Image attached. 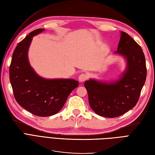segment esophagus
I'll list each match as a JSON object with an SVG mask.
<instances>
[{
	"label": "esophagus",
	"instance_id": "34e87169",
	"mask_svg": "<svg viewBox=\"0 0 155 155\" xmlns=\"http://www.w3.org/2000/svg\"><path fill=\"white\" fill-rule=\"evenodd\" d=\"M87 79V76L85 74H81L79 75V76L78 78L79 79V82H83L85 81L86 79Z\"/></svg>",
	"mask_w": 155,
	"mask_h": 155
}]
</instances>
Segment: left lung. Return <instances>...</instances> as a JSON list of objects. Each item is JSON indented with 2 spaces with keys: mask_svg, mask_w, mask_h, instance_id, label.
I'll return each instance as SVG.
<instances>
[{
  "mask_svg": "<svg viewBox=\"0 0 155 155\" xmlns=\"http://www.w3.org/2000/svg\"><path fill=\"white\" fill-rule=\"evenodd\" d=\"M114 54L122 56L125 69L114 81L90 79L84 83L91 109L98 115L114 118L133 108L138 101L147 76L145 55L141 47L124 31Z\"/></svg>",
  "mask_w": 155,
  "mask_h": 155,
  "instance_id": "obj_1",
  "label": "left lung"
}]
</instances>
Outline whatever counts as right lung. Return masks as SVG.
<instances>
[{"label": "right lung", "instance_id": "1", "mask_svg": "<svg viewBox=\"0 0 155 155\" xmlns=\"http://www.w3.org/2000/svg\"><path fill=\"white\" fill-rule=\"evenodd\" d=\"M44 30L40 28L30 32L17 45L10 67V83L16 101L33 114L43 117L57 114L79 85L73 79L44 78L31 67L28 50L32 39Z\"/></svg>", "mask_w": 155, "mask_h": 155}]
</instances>
